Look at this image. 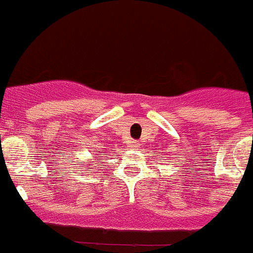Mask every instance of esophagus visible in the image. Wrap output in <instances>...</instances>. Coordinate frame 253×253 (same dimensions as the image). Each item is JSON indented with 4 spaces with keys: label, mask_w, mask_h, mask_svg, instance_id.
I'll return each instance as SVG.
<instances>
[{
    "label": "esophagus",
    "mask_w": 253,
    "mask_h": 253,
    "mask_svg": "<svg viewBox=\"0 0 253 253\" xmlns=\"http://www.w3.org/2000/svg\"><path fill=\"white\" fill-rule=\"evenodd\" d=\"M137 145H138V142H134V141H133V142H131V143H130V146H137Z\"/></svg>",
    "instance_id": "34e87169"
}]
</instances>
